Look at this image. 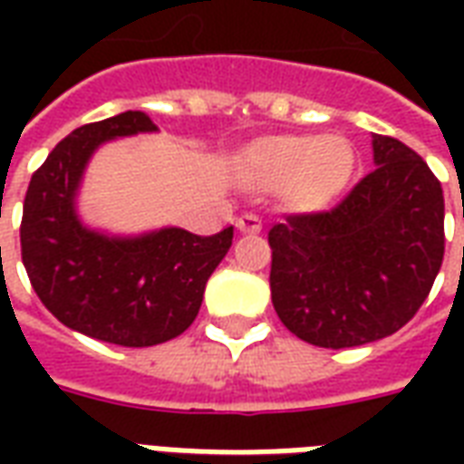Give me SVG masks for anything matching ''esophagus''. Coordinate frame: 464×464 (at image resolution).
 <instances>
[{
    "label": "esophagus",
    "instance_id": "34e87169",
    "mask_svg": "<svg viewBox=\"0 0 464 464\" xmlns=\"http://www.w3.org/2000/svg\"><path fill=\"white\" fill-rule=\"evenodd\" d=\"M236 228L241 233H258L263 228V223L256 213H243V216H238V221H236Z\"/></svg>",
    "mask_w": 464,
    "mask_h": 464
}]
</instances>
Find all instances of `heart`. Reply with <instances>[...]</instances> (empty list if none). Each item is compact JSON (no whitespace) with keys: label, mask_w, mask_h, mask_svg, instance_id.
<instances>
[{"label":"heart","mask_w":464,"mask_h":464,"mask_svg":"<svg viewBox=\"0 0 464 464\" xmlns=\"http://www.w3.org/2000/svg\"><path fill=\"white\" fill-rule=\"evenodd\" d=\"M251 163L266 181H293L295 201L315 208L348 186L355 151L343 136H273L253 149Z\"/></svg>","instance_id":"obj_1"}]
</instances>
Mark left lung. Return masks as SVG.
Returning a JSON list of instances; mask_svg holds the SVG:
<instances>
[{"label":"left lung","instance_id":"8db88e82","mask_svg":"<svg viewBox=\"0 0 464 464\" xmlns=\"http://www.w3.org/2000/svg\"><path fill=\"white\" fill-rule=\"evenodd\" d=\"M372 161L335 208L291 213L268 231L273 308L318 348H355L400 331L442 266L445 198L435 173L380 133Z\"/></svg>","mask_w":464,"mask_h":464}]
</instances>
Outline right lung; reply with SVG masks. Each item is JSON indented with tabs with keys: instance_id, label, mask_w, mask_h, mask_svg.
<instances>
[{
	"instance_id": "1",
	"label": "right lung",
	"mask_w": 464,
	"mask_h": 464,
	"mask_svg": "<svg viewBox=\"0 0 464 464\" xmlns=\"http://www.w3.org/2000/svg\"><path fill=\"white\" fill-rule=\"evenodd\" d=\"M156 131L143 111L79 126L54 146L29 181L22 213V261L46 311L66 328L123 348L181 335L198 315L206 283L233 243L159 228L109 236L82 223L76 196L89 159L104 141Z\"/></svg>"
}]
</instances>
